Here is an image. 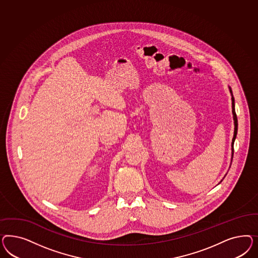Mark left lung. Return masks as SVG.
<instances>
[{"label":"left lung","instance_id":"8db88e82","mask_svg":"<svg viewBox=\"0 0 258 258\" xmlns=\"http://www.w3.org/2000/svg\"><path fill=\"white\" fill-rule=\"evenodd\" d=\"M230 92L232 94V90L230 89ZM232 108H233V115H234V137H233V142H232V150H233V153H234V143L235 140V137H236V134H237V117H236V113H235V110H234V99L233 94H232Z\"/></svg>","mask_w":258,"mask_h":258}]
</instances>
